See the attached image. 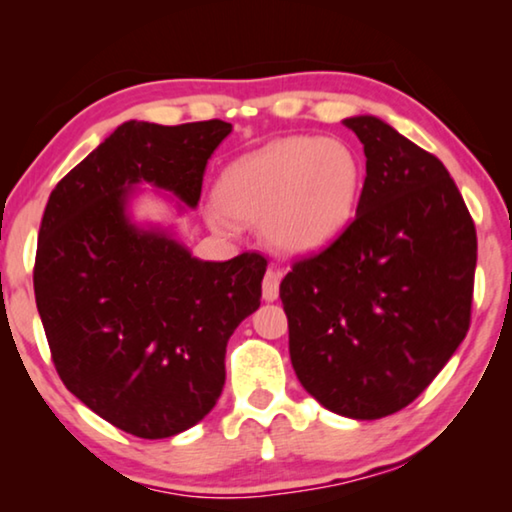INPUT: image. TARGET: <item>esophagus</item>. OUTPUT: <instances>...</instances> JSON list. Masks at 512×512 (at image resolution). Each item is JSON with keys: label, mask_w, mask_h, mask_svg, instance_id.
<instances>
[{"label": "esophagus", "mask_w": 512, "mask_h": 512, "mask_svg": "<svg viewBox=\"0 0 512 512\" xmlns=\"http://www.w3.org/2000/svg\"><path fill=\"white\" fill-rule=\"evenodd\" d=\"M280 271H275V268H268L266 275H264V282H262V293H264V300L266 302H273L280 296Z\"/></svg>", "instance_id": "1"}]
</instances>
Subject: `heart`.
Returning <instances> with one entry per match:
<instances>
[{
	"label": "heart",
	"instance_id": "b5f03b06",
	"mask_svg": "<svg viewBox=\"0 0 512 512\" xmlns=\"http://www.w3.org/2000/svg\"><path fill=\"white\" fill-rule=\"evenodd\" d=\"M361 162L348 144L282 137L241 155L221 173L210 221L262 223L273 250L305 257L348 228L361 194Z\"/></svg>",
	"mask_w": 512,
	"mask_h": 512
}]
</instances>
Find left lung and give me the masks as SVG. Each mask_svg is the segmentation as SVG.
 Masks as SVG:
<instances>
[{"label": "left lung", "mask_w": 512, "mask_h": 512, "mask_svg": "<svg viewBox=\"0 0 512 512\" xmlns=\"http://www.w3.org/2000/svg\"><path fill=\"white\" fill-rule=\"evenodd\" d=\"M357 216L280 284L289 354L325 409L379 420L411 404L470 329L476 230L436 155L372 115Z\"/></svg>", "instance_id": "left-lung-1"}]
</instances>
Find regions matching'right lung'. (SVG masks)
I'll list each match as a JSON object with an SVG mask.
<instances>
[{"label":"right lung","instance_id":"1","mask_svg":"<svg viewBox=\"0 0 512 512\" xmlns=\"http://www.w3.org/2000/svg\"><path fill=\"white\" fill-rule=\"evenodd\" d=\"M230 133L221 119L126 121L60 180L42 216L33 289L51 359L69 393L137 438L176 436L214 409L225 345L262 298V255L203 262L128 210L140 185L194 210Z\"/></svg>","mask_w":512,"mask_h":512}]
</instances>
